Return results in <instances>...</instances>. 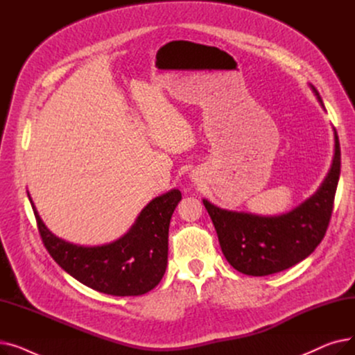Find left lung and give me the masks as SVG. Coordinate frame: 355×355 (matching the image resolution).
<instances>
[{"instance_id": "1", "label": "left lung", "mask_w": 355, "mask_h": 355, "mask_svg": "<svg viewBox=\"0 0 355 355\" xmlns=\"http://www.w3.org/2000/svg\"><path fill=\"white\" fill-rule=\"evenodd\" d=\"M325 110L318 90L309 85ZM335 153L329 171L308 200L281 216H257L220 209L204 198L227 262L249 276H268L302 262L324 239L341 173V149L334 129Z\"/></svg>"}]
</instances>
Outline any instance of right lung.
Instances as JSON below:
<instances>
[{
	"instance_id": "add662e5",
	"label": "right lung",
	"mask_w": 355,
	"mask_h": 355,
	"mask_svg": "<svg viewBox=\"0 0 355 355\" xmlns=\"http://www.w3.org/2000/svg\"><path fill=\"white\" fill-rule=\"evenodd\" d=\"M27 194L46 249L80 284L114 296H138L161 282L168 262V229L181 200L180 190L149 201L132 227L102 246L74 245L53 234Z\"/></svg>"
}]
</instances>
